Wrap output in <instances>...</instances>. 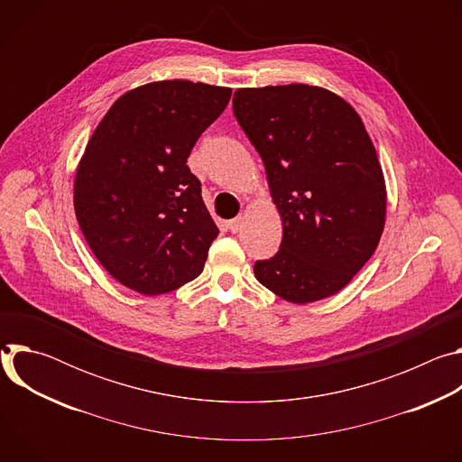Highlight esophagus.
<instances>
[{"label":"esophagus","instance_id":"obj_1","mask_svg":"<svg viewBox=\"0 0 462 462\" xmlns=\"http://www.w3.org/2000/svg\"><path fill=\"white\" fill-rule=\"evenodd\" d=\"M243 221H245V217H243V216H237L236 219H232V221L228 223V228H230L234 234H237V232L243 228Z\"/></svg>","mask_w":462,"mask_h":462}]
</instances>
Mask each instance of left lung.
<instances>
[{
	"label": "left lung",
	"instance_id": "left-lung-1",
	"mask_svg": "<svg viewBox=\"0 0 462 462\" xmlns=\"http://www.w3.org/2000/svg\"><path fill=\"white\" fill-rule=\"evenodd\" d=\"M232 104L283 225L278 254L255 261V280L300 305L340 292L385 225V180L360 115L309 84L243 88Z\"/></svg>",
	"mask_w": 462,
	"mask_h": 462
}]
</instances>
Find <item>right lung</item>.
Masks as SVG:
<instances>
[{
  "label": "right lung",
  "instance_id": "add662e5",
  "mask_svg": "<svg viewBox=\"0 0 462 462\" xmlns=\"http://www.w3.org/2000/svg\"><path fill=\"white\" fill-rule=\"evenodd\" d=\"M230 97L203 82H152L116 98L93 131L77 168L75 214L124 287L157 296L203 273L219 228L186 161Z\"/></svg>",
  "mask_w": 462,
  "mask_h": 462
}]
</instances>
